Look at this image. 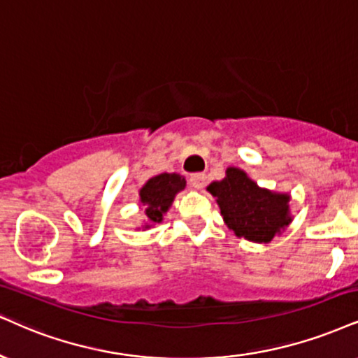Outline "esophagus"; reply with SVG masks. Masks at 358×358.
Returning a JSON list of instances; mask_svg holds the SVG:
<instances>
[{
  "label": "esophagus",
  "instance_id": "obj_1",
  "mask_svg": "<svg viewBox=\"0 0 358 358\" xmlns=\"http://www.w3.org/2000/svg\"><path fill=\"white\" fill-rule=\"evenodd\" d=\"M206 174H202V172H196V174H191V178H189V182H191V186L194 189H197V191H202L206 186Z\"/></svg>",
  "mask_w": 358,
  "mask_h": 358
}]
</instances>
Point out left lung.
<instances>
[{"mask_svg": "<svg viewBox=\"0 0 358 358\" xmlns=\"http://www.w3.org/2000/svg\"><path fill=\"white\" fill-rule=\"evenodd\" d=\"M215 197L226 226L237 237L267 244L289 227L290 194L260 187L239 167H227L226 178L207 186Z\"/></svg>", "mask_w": 358, "mask_h": 358, "instance_id": "1", "label": "left lung"}]
</instances>
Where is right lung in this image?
Returning <instances> with one entry per match:
<instances>
[{
  "mask_svg": "<svg viewBox=\"0 0 358 358\" xmlns=\"http://www.w3.org/2000/svg\"><path fill=\"white\" fill-rule=\"evenodd\" d=\"M184 187H186V179L176 172H171V174L162 172L148 179V182L139 189V202L144 206L143 231L162 222L176 196Z\"/></svg>",
  "mask_w": 358,
  "mask_h": 358,
  "instance_id": "right-lung-1",
  "label": "right lung"
}]
</instances>
